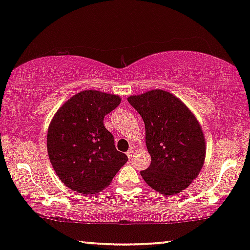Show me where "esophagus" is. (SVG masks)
<instances>
[{"mask_svg":"<svg viewBox=\"0 0 250 250\" xmlns=\"http://www.w3.org/2000/svg\"><path fill=\"white\" fill-rule=\"evenodd\" d=\"M133 155H134V150H133V149H129L128 151H127V157H128L129 159H131L132 157H133Z\"/></svg>","mask_w":250,"mask_h":250,"instance_id":"1","label":"esophagus"}]
</instances>
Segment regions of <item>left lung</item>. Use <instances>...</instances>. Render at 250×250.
<instances>
[{
	"instance_id": "left-lung-1",
	"label": "left lung",
	"mask_w": 250,
	"mask_h": 250,
	"mask_svg": "<svg viewBox=\"0 0 250 250\" xmlns=\"http://www.w3.org/2000/svg\"><path fill=\"white\" fill-rule=\"evenodd\" d=\"M127 101L141 115L151 164L142 170L146 184L173 196L199 175L206 157L203 128L192 111L175 95L151 90L131 95Z\"/></svg>"
}]
</instances>
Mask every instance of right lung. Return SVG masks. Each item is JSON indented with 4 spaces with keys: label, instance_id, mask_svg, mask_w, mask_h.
<instances>
[{
    "label": "right lung",
    "instance_id": "right-lung-1",
    "mask_svg": "<svg viewBox=\"0 0 250 250\" xmlns=\"http://www.w3.org/2000/svg\"><path fill=\"white\" fill-rule=\"evenodd\" d=\"M121 101L116 94L85 90L68 99L51 119L47 153L54 172L70 190L87 196L100 192L127 162L104 125V116Z\"/></svg>",
    "mask_w": 250,
    "mask_h": 250
}]
</instances>
